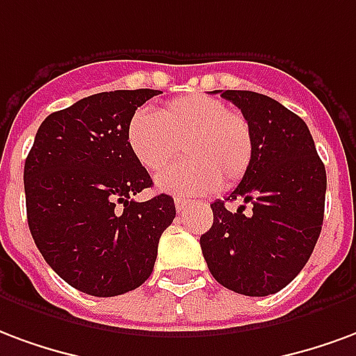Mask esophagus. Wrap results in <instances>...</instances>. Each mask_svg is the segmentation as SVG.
Returning <instances> with one entry per match:
<instances>
[{"instance_id":"esophagus-1","label":"esophagus","mask_w":356,"mask_h":356,"mask_svg":"<svg viewBox=\"0 0 356 356\" xmlns=\"http://www.w3.org/2000/svg\"><path fill=\"white\" fill-rule=\"evenodd\" d=\"M175 207H176V210H178V212H181V210L188 207V201H186V199H180V197H176Z\"/></svg>"}]
</instances>
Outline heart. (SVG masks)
Returning a JSON list of instances; mask_svg holds the SVG:
<instances>
[{
    "label": "heart",
    "mask_w": 356,
    "mask_h": 356,
    "mask_svg": "<svg viewBox=\"0 0 356 356\" xmlns=\"http://www.w3.org/2000/svg\"><path fill=\"white\" fill-rule=\"evenodd\" d=\"M132 155L157 172L178 153L184 161L157 176V188L176 195H203L233 188L252 163V129L243 113L209 95L172 98L155 111H136L127 127Z\"/></svg>",
    "instance_id": "1"
}]
</instances>
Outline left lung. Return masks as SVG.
<instances>
[{"instance_id": "1", "label": "left lung", "mask_w": 356, "mask_h": 356, "mask_svg": "<svg viewBox=\"0 0 356 356\" xmlns=\"http://www.w3.org/2000/svg\"><path fill=\"white\" fill-rule=\"evenodd\" d=\"M252 129V163L227 201L210 204L214 222L201 235L210 273L237 294L269 296L307 264L324 220L326 170L307 124L273 98L224 90ZM248 202L253 210L244 214Z\"/></svg>"}]
</instances>
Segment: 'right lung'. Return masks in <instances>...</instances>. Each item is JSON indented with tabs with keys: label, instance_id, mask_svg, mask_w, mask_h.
<instances>
[{
	"label": "right lung",
	"instance_id": "add662e5",
	"mask_svg": "<svg viewBox=\"0 0 356 356\" xmlns=\"http://www.w3.org/2000/svg\"><path fill=\"white\" fill-rule=\"evenodd\" d=\"M161 90H111L54 111L38 129L24 163L28 225L54 273L96 298L138 288L152 275L175 199L132 197L152 188L132 155L127 127Z\"/></svg>",
	"mask_w": 356,
	"mask_h": 356
}]
</instances>
